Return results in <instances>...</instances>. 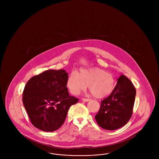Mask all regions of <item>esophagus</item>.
<instances>
[{
	"mask_svg": "<svg viewBox=\"0 0 159 159\" xmlns=\"http://www.w3.org/2000/svg\"><path fill=\"white\" fill-rule=\"evenodd\" d=\"M82 100L84 101V102H88V101H89V100H90V99L88 98H82Z\"/></svg>",
	"mask_w": 159,
	"mask_h": 159,
	"instance_id": "obj_1",
	"label": "esophagus"
}]
</instances>
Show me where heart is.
I'll return each mask as SVG.
<instances>
[{
    "instance_id": "b5f03b06",
    "label": "heart",
    "mask_w": 159,
    "mask_h": 159,
    "mask_svg": "<svg viewBox=\"0 0 159 159\" xmlns=\"http://www.w3.org/2000/svg\"><path fill=\"white\" fill-rule=\"evenodd\" d=\"M115 79L111 74L98 68H81L73 71L68 76L67 86L73 95H78L86 89V85L92 95L98 98H104L113 91Z\"/></svg>"
}]
</instances>
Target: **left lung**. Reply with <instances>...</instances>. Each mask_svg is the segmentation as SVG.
<instances>
[{"instance_id": "1", "label": "left lung", "mask_w": 159, "mask_h": 159, "mask_svg": "<svg viewBox=\"0 0 159 159\" xmlns=\"http://www.w3.org/2000/svg\"><path fill=\"white\" fill-rule=\"evenodd\" d=\"M136 96V89L128 77L121 75L111 93L101 101L95 116L99 126L113 130L125 126L130 120Z\"/></svg>"}]
</instances>
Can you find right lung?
I'll list each match as a JSON object with an SVG mask.
<instances>
[{
    "instance_id": "1",
    "label": "right lung",
    "mask_w": 159,
    "mask_h": 159,
    "mask_svg": "<svg viewBox=\"0 0 159 159\" xmlns=\"http://www.w3.org/2000/svg\"><path fill=\"white\" fill-rule=\"evenodd\" d=\"M68 73L64 70H49L31 77L23 91V102L31 122L36 128L53 132L66 120L70 106L79 99L70 96Z\"/></svg>"
}]
</instances>
